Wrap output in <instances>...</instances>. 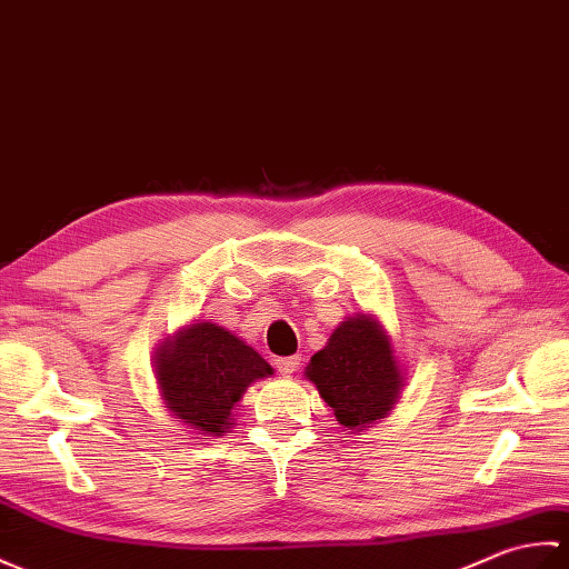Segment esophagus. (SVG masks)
Segmentation results:
<instances>
[{"mask_svg": "<svg viewBox=\"0 0 569 569\" xmlns=\"http://www.w3.org/2000/svg\"><path fill=\"white\" fill-rule=\"evenodd\" d=\"M301 358L299 356H289V358H277L274 360V368H277V372H280L282 377H292L297 370H299V362Z\"/></svg>", "mask_w": 569, "mask_h": 569, "instance_id": "1", "label": "esophagus"}]
</instances>
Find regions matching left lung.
<instances>
[{
	"instance_id": "left-lung-1",
	"label": "left lung",
	"mask_w": 569,
	"mask_h": 569,
	"mask_svg": "<svg viewBox=\"0 0 569 569\" xmlns=\"http://www.w3.org/2000/svg\"><path fill=\"white\" fill-rule=\"evenodd\" d=\"M403 375L387 328L365 311L340 321L305 370L343 431L356 436L397 407L407 380Z\"/></svg>"
}]
</instances>
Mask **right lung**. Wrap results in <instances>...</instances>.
I'll return each mask as SVG.
<instances>
[{
  "mask_svg": "<svg viewBox=\"0 0 569 569\" xmlns=\"http://www.w3.org/2000/svg\"><path fill=\"white\" fill-rule=\"evenodd\" d=\"M274 370L256 348L211 321L189 323L162 338L153 375L166 411L197 436H226L246 389Z\"/></svg>",
  "mask_w": 569,
  "mask_h": 569,
  "instance_id": "1",
  "label": "right lung"
}]
</instances>
